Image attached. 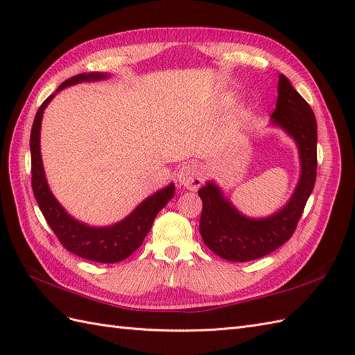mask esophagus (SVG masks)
Wrapping results in <instances>:
<instances>
[{"instance_id":"34e87169","label":"esophagus","mask_w":355,"mask_h":355,"mask_svg":"<svg viewBox=\"0 0 355 355\" xmlns=\"http://www.w3.org/2000/svg\"><path fill=\"white\" fill-rule=\"evenodd\" d=\"M205 180V171L197 163H187L177 172V182L187 191H197Z\"/></svg>"}]
</instances>
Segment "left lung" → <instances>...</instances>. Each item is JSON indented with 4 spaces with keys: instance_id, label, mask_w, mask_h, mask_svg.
I'll use <instances>...</instances> for the list:
<instances>
[{
    "instance_id": "8db88e82",
    "label": "left lung",
    "mask_w": 355,
    "mask_h": 355,
    "mask_svg": "<svg viewBox=\"0 0 355 355\" xmlns=\"http://www.w3.org/2000/svg\"><path fill=\"white\" fill-rule=\"evenodd\" d=\"M277 94L270 125L281 128L294 140L300 162L299 182L286 205L268 216L250 218L241 214L212 180L198 191L202 201L201 238L210 250L227 261L258 259L286 243L314 189L318 171V122L314 112L284 74H279Z\"/></svg>"
}]
</instances>
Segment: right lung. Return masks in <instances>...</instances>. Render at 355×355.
<instances>
[{
    "mask_svg": "<svg viewBox=\"0 0 355 355\" xmlns=\"http://www.w3.org/2000/svg\"><path fill=\"white\" fill-rule=\"evenodd\" d=\"M108 78L110 74L107 73L92 71L80 73L78 76H73L62 82L58 87L56 93L47 97L37 110L33 120L32 134H30L32 187L44 218L67 250L84 259L102 263L120 262L137 250L143 239L148 235V232L153 227L157 214L168 205V201L172 200L173 193H175V186L171 183L169 186L150 195L146 200H143L122 221L112 225H105V227H93V225L74 220L61 206V202L55 198V195L51 193L47 178H45L41 157V123L44 111L53 97L61 89L80 84V82H94Z\"/></svg>",
    "mask_w": 355,
    "mask_h": 355,
    "instance_id": "right-lung-1",
    "label": "right lung"
}]
</instances>
